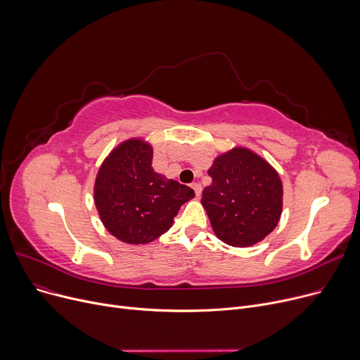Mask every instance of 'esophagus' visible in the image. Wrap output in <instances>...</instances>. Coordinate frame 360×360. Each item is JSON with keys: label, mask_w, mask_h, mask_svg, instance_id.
Here are the masks:
<instances>
[{"label": "esophagus", "mask_w": 360, "mask_h": 360, "mask_svg": "<svg viewBox=\"0 0 360 360\" xmlns=\"http://www.w3.org/2000/svg\"><path fill=\"white\" fill-rule=\"evenodd\" d=\"M192 188L195 190L196 196L199 198V196H200V193H202V184H200V183H193V184H192Z\"/></svg>", "instance_id": "1"}]
</instances>
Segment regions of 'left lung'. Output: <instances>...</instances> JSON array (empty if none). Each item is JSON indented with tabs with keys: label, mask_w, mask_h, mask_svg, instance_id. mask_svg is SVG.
Listing matches in <instances>:
<instances>
[{
	"label": "left lung",
	"mask_w": 360,
	"mask_h": 360,
	"mask_svg": "<svg viewBox=\"0 0 360 360\" xmlns=\"http://www.w3.org/2000/svg\"><path fill=\"white\" fill-rule=\"evenodd\" d=\"M202 205L219 240L250 247L276 228L282 214L283 187L274 168L247 148H234L215 158L207 170Z\"/></svg>",
	"instance_id": "8db88e82"
}]
</instances>
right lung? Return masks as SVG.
Returning a JSON list of instances; mask_svg holds the SVG:
<instances>
[{"instance_id":"obj_1","label":"right lung","mask_w":360,"mask_h":360,"mask_svg":"<svg viewBox=\"0 0 360 360\" xmlns=\"http://www.w3.org/2000/svg\"><path fill=\"white\" fill-rule=\"evenodd\" d=\"M193 198L190 187L154 172L153 148L142 139L116 146L101 164L94 184L101 222L128 244H146L162 236L180 206Z\"/></svg>"}]
</instances>
